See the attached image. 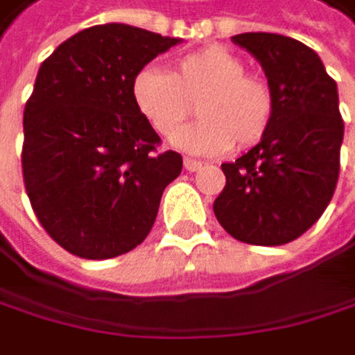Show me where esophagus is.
Masks as SVG:
<instances>
[{
	"label": "esophagus",
	"instance_id": "1",
	"mask_svg": "<svg viewBox=\"0 0 355 355\" xmlns=\"http://www.w3.org/2000/svg\"><path fill=\"white\" fill-rule=\"evenodd\" d=\"M183 166H185V170H189V172H196V170H200V168H202L204 164H202L200 159H191V157H185Z\"/></svg>",
	"mask_w": 355,
	"mask_h": 355
}]
</instances>
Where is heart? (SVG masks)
<instances>
[{"mask_svg":"<svg viewBox=\"0 0 355 355\" xmlns=\"http://www.w3.org/2000/svg\"><path fill=\"white\" fill-rule=\"evenodd\" d=\"M137 113L159 137L181 128L196 103V121L172 139L191 153L216 155L257 145L271 123L273 94L259 75L246 73L232 50L210 46L179 58L168 73L143 69L130 84Z\"/></svg>","mask_w":355,"mask_h":355,"instance_id":"heart-1","label":"heart"}]
</instances>
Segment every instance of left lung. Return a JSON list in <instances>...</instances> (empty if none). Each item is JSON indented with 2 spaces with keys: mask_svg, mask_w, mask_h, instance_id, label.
<instances>
[{
  "mask_svg": "<svg viewBox=\"0 0 355 355\" xmlns=\"http://www.w3.org/2000/svg\"><path fill=\"white\" fill-rule=\"evenodd\" d=\"M234 44L265 71L273 115L265 137L223 164L214 216L240 242L280 246L322 216L339 179L343 119L337 84L305 44L277 33H242Z\"/></svg>",
  "mask_w": 355,
  "mask_h": 355,
  "instance_id": "obj_1",
  "label": "left lung"
}]
</instances>
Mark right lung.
Here are the masks:
<instances>
[{
	"instance_id": "obj_1",
	"label": "right lung",
	"mask_w": 355,
	"mask_h": 355,
	"mask_svg": "<svg viewBox=\"0 0 355 355\" xmlns=\"http://www.w3.org/2000/svg\"><path fill=\"white\" fill-rule=\"evenodd\" d=\"M181 44L121 22L62 42L40 67L24 105L22 176L50 238L82 259H113L151 232L168 183L183 170L176 151L137 113L135 75Z\"/></svg>"
}]
</instances>
